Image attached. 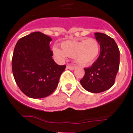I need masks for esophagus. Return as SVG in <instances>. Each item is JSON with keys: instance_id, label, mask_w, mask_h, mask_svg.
<instances>
[{"instance_id": "esophagus-1", "label": "esophagus", "mask_w": 133, "mask_h": 133, "mask_svg": "<svg viewBox=\"0 0 133 133\" xmlns=\"http://www.w3.org/2000/svg\"><path fill=\"white\" fill-rule=\"evenodd\" d=\"M66 69H69V70H74V69H75V66H74L67 65L66 66Z\"/></svg>"}]
</instances>
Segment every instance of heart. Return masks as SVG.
<instances>
[{"label": "heart", "mask_w": 133, "mask_h": 133, "mask_svg": "<svg viewBox=\"0 0 133 133\" xmlns=\"http://www.w3.org/2000/svg\"><path fill=\"white\" fill-rule=\"evenodd\" d=\"M101 50L99 42L92 38L80 41H66L61 44V49H52L54 56L63 61L66 56L74 57L75 62L81 66L92 64L98 58Z\"/></svg>", "instance_id": "heart-1"}]
</instances>
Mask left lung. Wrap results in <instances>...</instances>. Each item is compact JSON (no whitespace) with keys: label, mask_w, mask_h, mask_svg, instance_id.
Instances as JSON below:
<instances>
[{"label":"left lung","mask_w":133,"mask_h":133,"mask_svg":"<svg viewBox=\"0 0 133 133\" xmlns=\"http://www.w3.org/2000/svg\"><path fill=\"white\" fill-rule=\"evenodd\" d=\"M99 42L101 52L90 67L85 68V74L80 81L85 90L99 93L108 90L115 83L119 69L120 51L115 40L101 32L95 33Z\"/></svg>","instance_id":"1"}]
</instances>
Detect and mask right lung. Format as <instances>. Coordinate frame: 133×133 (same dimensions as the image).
Returning a JSON list of instances; mask_svg holds the SVG:
<instances>
[{
	"mask_svg": "<svg viewBox=\"0 0 133 133\" xmlns=\"http://www.w3.org/2000/svg\"><path fill=\"white\" fill-rule=\"evenodd\" d=\"M52 38L41 32L21 38L14 49L12 69L16 83L27 97L44 98L52 93L58 84L65 65L52 59Z\"/></svg>",
	"mask_w": 133,
	"mask_h": 133,
	"instance_id": "1",
	"label": "right lung"
}]
</instances>
